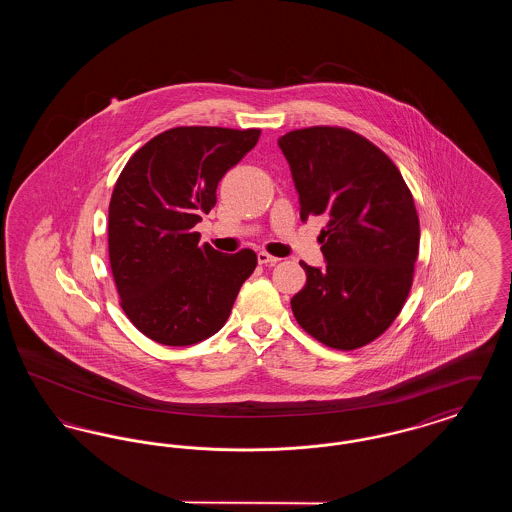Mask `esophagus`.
Segmentation results:
<instances>
[{"label":"esophagus","instance_id":"34e87169","mask_svg":"<svg viewBox=\"0 0 512 512\" xmlns=\"http://www.w3.org/2000/svg\"><path fill=\"white\" fill-rule=\"evenodd\" d=\"M257 261H259V265H274V263H278L280 259L274 257V255H270L267 251H259V253H257Z\"/></svg>","mask_w":512,"mask_h":512}]
</instances>
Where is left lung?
Instances as JSON below:
<instances>
[{"label": "left lung", "instance_id": "1", "mask_svg": "<svg viewBox=\"0 0 512 512\" xmlns=\"http://www.w3.org/2000/svg\"><path fill=\"white\" fill-rule=\"evenodd\" d=\"M278 146L301 219H326V268L301 263L307 282L292 297L293 317L332 349H359L390 328L411 292L420 244L413 194L390 157L349 128L292 130Z\"/></svg>", "mask_w": 512, "mask_h": 512}]
</instances>
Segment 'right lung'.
<instances>
[{"label": "right lung", "mask_w": 512, "mask_h": 512, "mask_svg": "<svg viewBox=\"0 0 512 512\" xmlns=\"http://www.w3.org/2000/svg\"><path fill=\"white\" fill-rule=\"evenodd\" d=\"M261 130L176 126L124 165L109 201V263L122 311L149 340L192 345L219 332L257 255L199 244L195 224L217 203L220 178Z\"/></svg>", "instance_id": "right-lung-1"}]
</instances>
